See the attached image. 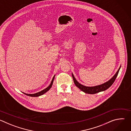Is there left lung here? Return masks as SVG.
Masks as SVG:
<instances>
[{"mask_svg": "<svg viewBox=\"0 0 131 131\" xmlns=\"http://www.w3.org/2000/svg\"><path fill=\"white\" fill-rule=\"evenodd\" d=\"M120 67H121V66L120 67V68H119V69L118 70V71L116 73V74L114 76V77L112 78L111 79H110L108 81H107V82H105V83H104L102 84L97 85V86H95L90 87V86H84V85L81 84L80 83H79L76 80L75 78L74 77L72 73V78H73V80L74 83L75 84L76 86H77L79 89H80L81 91H82L83 92H84L85 93H88V94H95V93H99V92H102V91H105V90H107L112 84H113V83L114 82V81H115L117 76H118Z\"/></svg>", "mask_w": 131, "mask_h": 131, "instance_id": "1", "label": "left lung"}]
</instances>
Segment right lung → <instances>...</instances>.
Instances as JSON below:
<instances>
[{"label": "right lung", "mask_w": 131, "mask_h": 131, "mask_svg": "<svg viewBox=\"0 0 131 131\" xmlns=\"http://www.w3.org/2000/svg\"><path fill=\"white\" fill-rule=\"evenodd\" d=\"M54 77H55V76L53 77V79H52V81H51V82L50 85H49L48 87H47V88H46L45 89L43 90L42 91H40V92H38V93H35V94H26V93H24V94H26V95H27V96H31V97H37V96H40V95H43V94H45V93L46 92H47L48 91H49V90H50V89L51 88V86H52V84H53V80H54Z\"/></svg>", "instance_id": "1"}]
</instances>
